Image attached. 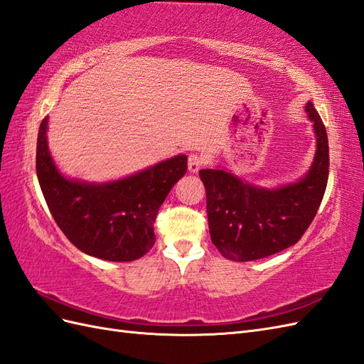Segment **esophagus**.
<instances>
[{
  "instance_id": "34e87169",
  "label": "esophagus",
  "mask_w": 364,
  "mask_h": 364,
  "mask_svg": "<svg viewBox=\"0 0 364 364\" xmlns=\"http://www.w3.org/2000/svg\"><path fill=\"white\" fill-rule=\"evenodd\" d=\"M204 164V159L203 155L200 154H191L189 159H188V168H189V172L192 173H196L200 169L201 166Z\"/></svg>"
}]
</instances>
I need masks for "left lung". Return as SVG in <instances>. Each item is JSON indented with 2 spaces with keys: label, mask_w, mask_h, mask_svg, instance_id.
Returning a JSON list of instances; mask_svg holds the SVG:
<instances>
[{
  "label": "left lung",
  "mask_w": 364,
  "mask_h": 364,
  "mask_svg": "<svg viewBox=\"0 0 364 364\" xmlns=\"http://www.w3.org/2000/svg\"><path fill=\"white\" fill-rule=\"evenodd\" d=\"M306 112L314 123L317 151L305 178L279 189H259L223 169H201L207 220L213 245L230 261L272 256L299 242L313 223L328 184L329 146L323 122L313 102Z\"/></svg>",
  "instance_id": "left-lung-1"
}]
</instances>
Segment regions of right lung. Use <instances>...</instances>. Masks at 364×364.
Wrapping results in <instances>:
<instances>
[{"mask_svg":"<svg viewBox=\"0 0 364 364\" xmlns=\"http://www.w3.org/2000/svg\"><path fill=\"white\" fill-rule=\"evenodd\" d=\"M48 117L41 122L36 173L51 216L80 252L112 262H129L155 244L154 223L173 184L188 171L176 155L128 178L87 184L62 176L47 146Z\"/></svg>","mask_w":364,"mask_h":364,"instance_id":"add662e5","label":"right lung"}]
</instances>
